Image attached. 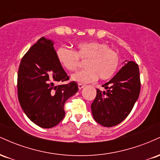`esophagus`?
Instances as JSON below:
<instances>
[{"mask_svg": "<svg viewBox=\"0 0 160 160\" xmlns=\"http://www.w3.org/2000/svg\"><path fill=\"white\" fill-rule=\"evenodd\" d=\"M85 86V85H83V84H81V83H78V88L79 89H82V88Z\"/></svg>", "mask_w": 160, "mask_h": 160, "instance_id": "esophagus-1", "label": "esophagus"}]
</instances>
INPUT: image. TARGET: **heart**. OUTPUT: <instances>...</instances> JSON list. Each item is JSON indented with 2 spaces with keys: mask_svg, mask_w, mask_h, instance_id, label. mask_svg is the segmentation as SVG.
<instances>
[{
  "mask_svg": "<svg viewBox=\"0 0 160 160\" xmlns=\"http://www.w3.org/2000/svg\"><path fill=\"white\" fill-rule=\"evenodd\" d=\"M56 57L62 67L68 71H74L78 68L79 58L87 59L86 69L71 75V80L80 83H88L96 80L111 78L117 71L120 57L107 44L101 42L92 41L80 43L77 50L65 47H60L56 51Z\"/></svg>",
  "mask_w": 160,
  "mask_h": 160,
  "instance_id": "b5f03b06",
  "label": "heart"
}]
</instances>
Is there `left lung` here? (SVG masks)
<instances>
[{"instance_id": "left-lung-1", "label": "left lung", "mask_w": 160, "mask_h": 160, "mask_svg": "<svg viewBox=\"0 0 160 160\" xmlns=\"http://www.w3.org/2000/svg\"><path fill=\"white\" fill-rule=\"evenodd\" d=\"M110 81L102 85L106 91L97 89L91 104L93 118L105 127L120 123L127 117L138 98L141 89L138 65L126 60Z\"/></svg>"}]
</instances>
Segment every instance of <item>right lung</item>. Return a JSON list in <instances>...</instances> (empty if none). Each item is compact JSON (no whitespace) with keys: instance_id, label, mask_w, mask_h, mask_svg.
<instances>
[{"instance_id":"right-lung-1","label":"right lung","mask_w":160,"mask_h":160,"mask_svg":"<svg viewBox=\"0 0 160 160\" xmlns=\"http://www.w3.org/2000/svg\"><path fill=\"white\" fill-rule=\"evenodd\" d=\"M54 41L40 38L22 58L18 72V98L24 113L38 126L49 128L63 120L64 104L78 91L76 82L56 86L69 80L60 65Z\"/></svg>"}]
</instances>
